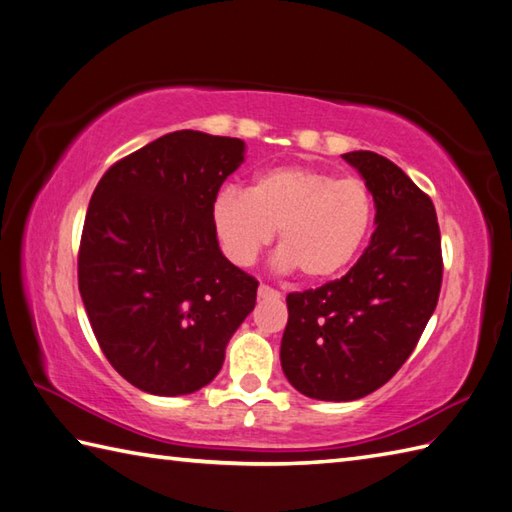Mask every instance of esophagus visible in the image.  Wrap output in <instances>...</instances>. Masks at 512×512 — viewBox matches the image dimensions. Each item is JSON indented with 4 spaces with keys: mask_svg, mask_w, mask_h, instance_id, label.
Wrapping results in <instances>:
<instances>
[{
    "mask_svg": "<svg viewBox=\"0 0 512 512\" xmlns=\"http://www.w3.org/2000/svg\"><path fill=\"white\" fill-rule=\"evenodd\" d=\"M257 297H259V299H279V297H281V292H279V290H275V288L266 286V284H262V286L257 288Z\"/></svg>",
    "mask_w": 512,
    "mask_h": 512,
    "instance_id": "esophagus-1",
    "label": "esophagus"
}]
</instances>
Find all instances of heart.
Returning a JSON list of instances; mask_svg holds the SVG:
<instances>
[{
	"label": "heart",
	"instance_id": "1",
	"mask_svg": "<svg viewBox=\"0 0 512 512\" xmlns=\"http://www.w3.org/2000/svg\"><path fill=\"white\" fill-rule=\"evenodd\" d=\"M372 217L365 182L299 165L268 169L248 191L228 187L211 204L213 233L235 266L253 264L277 231V268H299L310 281L336 277L354 262Z\"/></svg>",
	"mask_w": 512,
	"mask_h": 512
}]
</instances>
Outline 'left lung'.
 <instances>
[{"instance_id": "1", "label": "left lung", "mask_w": 512, "mask_h": 512, "mask_svg": "<svg viewBox=\"0 0 512 512\" xmlns=\"http://www.w3.org/2000/svg\"><path fill=\"white\" fill-rule=\"evenodd\" d=\"M374 198L367 248L345 277L288 295L281 369L303 396L347 402L383 387L438 306L436 209L405 171L374 151L343 154Z\"/></svg>"}]
</instances>
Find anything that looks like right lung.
<instances>
[{
    "label": "right lung",
    "mask_w": 512,
    "mask_h": 512,
    "mask_svg": "<svg viewBox=\"0 0 512 512\" xmlns=\"http://www.w3.org/2000/svg\"><path fill=\"white\" fill-rule=\"evenodd\" d=\"M246 143L182 129L107 169L85 215L79 290L112 367L154 396L209 385L255 308L257 281L222 255L211 204Z\"/></svg>",
    "instance_id": "add662e5"
}]
</instances>
